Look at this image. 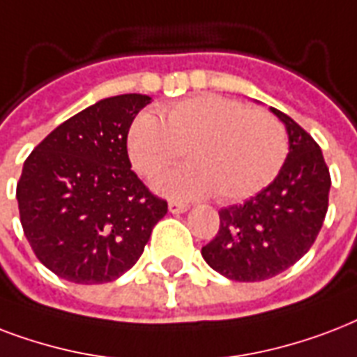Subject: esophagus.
Returning <instances> with one entry per match:
<instances>
[{
    "label": "esophagus",
    "instance_id": "esophagus-1",
    "mask_svg": "<svg viewBox=\"0 0 357 357\" xmlns=\"http://www.w3.org/2000/svg\"><path fill=\"white\" fill-rule=\"evenodd\" d=\"M188 204L178 203V201H169V212L173 214H182V212H186Z\"/></svg>",
    "mask_w": 357,
    "mask_h": 357
}]
</instances>
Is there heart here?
I'll return each instance as SVG.
<instances>
[{
	"instance_id": "b5f03b06",
	"label": "heart",
	"mask_w": 357,
	"mask_h": 357,
	"mask_svg": "<svg viewBox=\"0 0 357 357\" xmlns=\"http://www.w3.org/2000/svg\"><path fill=\"white\" fill-rule=\"evenodd\" d=\"M186 149L190 164L156 178L154 188L175 199L223 203L255 195L278 176L289 154V135L275 115L222 95H197L165 107L164 119L139 113L126 135L130 162L153 178Z\"/></svg>"
}]
</instances>
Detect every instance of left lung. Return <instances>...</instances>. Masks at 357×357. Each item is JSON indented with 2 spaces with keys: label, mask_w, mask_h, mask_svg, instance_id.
<instances>
[{
  "label": "left lung",
  "mask_w": 357,
  "mask_h": 357,
  "mask_svg": "<svg viewBox=\"0 0 357 357\" xmlns=\"http://www.w3.org/2000/svg\"><path fill=\"white\" fill-rule=\"evenodd\" d=\"M289 134L279 175L244 204L220 210V231L201 255L234 281H264L298 262L319 236L330 195V169L317 141L287 113L270 107Z\"/></svg>",
  "instance_id": "left-lung-1"
}]
</instances>
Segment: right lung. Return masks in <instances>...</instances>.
I'll list each match as a JSON object with an SVG mask.
<instances>
[{"label":"right lung","instance_id":"add662e5","mask_svg":"<svg viewBox=\"0 0 357 357\" xmlns=\"http://www.w3.org/2000/svg\"><path fill=\"white\" fill-rule=\"evenodd\" d=\"M147 95L96 102L59 124L24 162L16 186L27 242L79 284L109 283L141 257L167 203L130 169L126 135Z\"/></svg>","mask_w":357,"mask_h":357}]
</instances>
